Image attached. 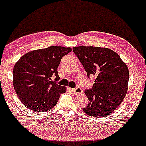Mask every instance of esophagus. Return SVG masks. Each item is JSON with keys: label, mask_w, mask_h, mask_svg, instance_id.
<instances>
[{"label": "esophagus", "mask_w": 146, "mask_h": 146, "mask_svg": "<svg viewBox=\"0 0 146 146\" xmlns=\"http://www.w3.org/2000/svg\"><path fill=\"white\" fill-rule=\"evenodd\" d=\"M70 91L72 92L73 93H74L75 94H80L82 93V90L81 88L80 87H77L74 89H70Z\"/></svg>", "instance_id": "esophagus-1"}]
</instances>
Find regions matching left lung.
<instances>
[{
    "instance_id": "obj_1",
    "label": "left lung",
    "mask_w": 146,
    "mask_h": 146,
    "mask_svg": "<svg viewBox=\"0 0 146 146\" xmlns=\"http://www.w3.org/2000/svg\"><path fill=\"white\" fill-rule=\"evenodd\" d=\"M73 51L88 77H96L92 88L84 92L90 102L83 111L94 117L107 116L113 112L126 95L128 68L116 52L107 48L78 46L74 47Z\"/></svg>"
}]
</instances>
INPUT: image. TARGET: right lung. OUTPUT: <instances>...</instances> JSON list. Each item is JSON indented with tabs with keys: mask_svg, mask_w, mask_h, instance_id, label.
I'll return each instance as SVG.
<instances>
[{
	"mask_svg": "<svg viewBox=\"0 0 146 146\" xmlns=\"http://www.w3.org/2000/svg\"><path fill=\"white\" fill-rule=\"evenodd\" d=\"M71 48L52 46L35 50L23 55L13 69V86L24 105L36 112L46 111L57 104L61 94L66 88L57 84L58 67ZM56 76L55 81L51 76Z\"/></svg>",
	"mask_w": 146,
	"mask_h": 146,
	"instance_id": "1",
	"label": "right lung"
}]
</instances>
